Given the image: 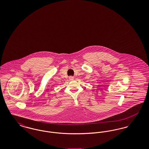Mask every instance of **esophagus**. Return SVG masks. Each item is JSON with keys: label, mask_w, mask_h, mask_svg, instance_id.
I'll return each mask as SVG.
<instances>
[{"label": "esophagus", "mask_w": 149, "mask_h": 149, "mask_svg": "<svg viewBox=\"0 0 149 149\" xmlns=\"http://www.w3.org/2000/svg\"><path fill=\"white\" fill-rule=\"evenodd\" d=\"M74 79V78L73 77H69V80H73Z\"/></svg>", "instance_id": "esophagus-1"}]
</instances>
